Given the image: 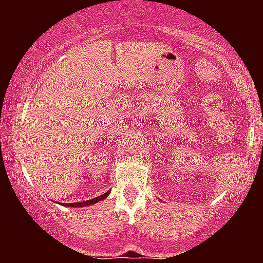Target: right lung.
Returning a JSON list of instances; mask_svg holds the SVG:
<instances>
[{
  "mask_svg": "<svg viewBox=\"0 0 263 263\" xmlns=\"http://www.w3.org/2000/svg\"><path fill=\"white\" fill-rule=\"evenodd\" d=\"M110 194V190L109 192L104 193L103 195H99L95 197V199H91V200H87V201H82V202H74V203H60L61 206H66V207H75V208H79V207H86V206H91V204H95L97 202H99V201H102L104 199H106L107 196H109Z\"/></svg>",
  "mask_w": 263,
  "mask_h": 263,
  "instance_id": "right-lung-1",
  "label": "right lung"
}]
</instances>
